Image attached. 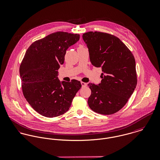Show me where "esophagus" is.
I'll list each match as a JSON object with an SVG mask.
<instances>
[{"instance_id": "esophagus-1", "label": "esophagus", "mask_w": 160, "mask_h": 160, "mask_svg": "<svg viewBox=\"0 0 160 160\" xmlns=\"http://www.w3.org/2000/svg\"><path fill=\"white\" fill-rule=\"evenodd\" d=\"M81 84H82V87H85V86H87V84L86 83H84V82H81Z\"/></svg>"}]
</instances>
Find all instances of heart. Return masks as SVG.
Returning <instances> with one entry per match:
<instances>
[{
	"label": "heart",
	"mask_w": 160,
	"mask_h": 160,
	"mask_svg": "<svg viewBox=\"0 0 160 160\" xmlns=\"http://www.w3.org/2000/svg\"><path fill=\"white\" fill-rule=\"evenodd\" d=\"M79 48H83V47L82 46H79Z\"/></svg>",
	"instance_id": "b5f03b06"
}]
</instances>
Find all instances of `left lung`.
I'll return each mask as SVG.
<instances>
[{
	"instance_id": "left-lung-1",
	"label": "left lung",
	"mask_w": 160,
	"mask_h": 160,
	"mask_svg": "<svg viewBox=\"0 0 160 160\" xmlns=\"http://www.w3.org/2000/svg\"><path fill=\"white\" fill-rule=\"evenodd\" d=\"M82 37L88 48L90 62L102 71L100 83L88 85L91 90L89 107L99 114H114L123 108L136 88L134 56L114 35L89 32Z\"/></svg>"
}]
</instances>
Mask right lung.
I'll return each mask as SVG.
<instances>
[{"label": "right lung", "mask_w": 160, "mask_h": 160, "mask_svg": "<svg viewBox=\"0 0 160 160\" xmlns=\"http://www.w3.org/2000/svg\"><path fill=\"white\" fill-rule=\"evenodd\" d=\"M79 39L78 34L57 32L35 41L25 52L19 68L23 94L42 116L54 118L65 113L82 87L78 80L60 82L58 78L66 50Z\"/></svg>", "instance_id": "obj_1"}]
</instances>
